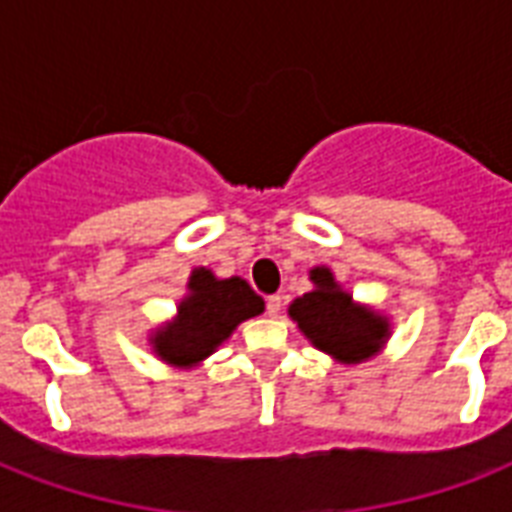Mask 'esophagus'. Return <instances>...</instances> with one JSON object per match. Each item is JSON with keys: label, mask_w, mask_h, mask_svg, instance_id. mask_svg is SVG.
Listing matches in <instances>:
<instances>
[{"label": "esophagus", "mask_w": 512, "mask_h": 512, "mask_svg": "<svg viewBox=\"0 0 512 512\" xmlns=\"http://www.w3.org/2000/svg\"><path fill=\"white\" fill-rule=\"evenodd\" d=\"M265 313L271 316V319H276L281 313V295H271L268 300H265Z\"/></svg>", "instance_id": "34e87169"}]
</instances>
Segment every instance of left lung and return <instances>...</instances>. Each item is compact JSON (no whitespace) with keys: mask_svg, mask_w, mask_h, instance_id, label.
Segmentation results:
<instances>
[{"mask_svg":"<svg viewBox=\"0 0 512 512\" xmlns=\"http://www.w3.org/2000/svg\"><path fill=\"white\" fill-rule=\"evenodd\" d=\"M313 289L289 305V316L319 350L329 353L342 364H361L377 356L390 337L385 316L366 305L353 303L342 292L329 268H313Z\"/></svg>","mask_w":512,"mask_h":512,"instance_id":"1","label":"left lung"}]
</instances>
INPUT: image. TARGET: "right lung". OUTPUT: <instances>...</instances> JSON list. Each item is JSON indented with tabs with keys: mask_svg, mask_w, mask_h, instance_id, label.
Wrapping results in <instances>:
<instances>
[{
	"mask_svg": "<svg viewBox=\"0 0 512 512\" xmlns=\"http://www.w3.org/2000/svg\"><path fill=\"white\" fill-rule=\"evenodd\" d=\"M263 311V297L244 279H217L209 268H193L188 295L177 305V319L151 337L154 353L167 364L191 369L215 353L241 321Z\"/></svg>",
	"mask_w": 512,
	"mask_h": 512,
	"instance_id": "1",
	"label": "right lung"
}]
</instances>
